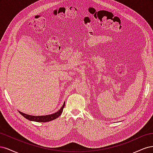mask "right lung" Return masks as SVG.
Wrapping results in <instances>:
<instances>
[{
  "label": "right lung",
  "instance_id": "right-lung-1",
  "mask_svg": "<svg viewBox=\"0 0 153 153\" xmlns=\"http://www.w3.org/2000/svg\"><path fill=\"white\" fill-rule=\"evenodd\" d=\"M65 106V103H64L61 108L57 112H55L53 114L51 115H41V116H34V115H27L24 113H22L21 112H19L23 116L25 117L27 119H29L30 121H36V122H48L50 121H52V120L57 118L59 116L61 115L63 111V108Z\"/></svg>",
  "mask_w": 153,
  "mask_h": 153
}]
</instances>
